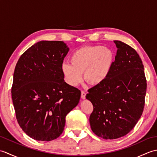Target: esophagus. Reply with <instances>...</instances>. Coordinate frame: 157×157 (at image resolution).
Listing matches in <instances>:
<instances>
[{"instance_id": "1", "label": "esophagus", "mask_w": 157, "mask_h": 157, "mask_svg": "<svg viewBox=\"0 0 157 157\" xmlns=\"http://www.w3.org/2000/svg\"><path fill=\"white\" fill-rule=\"evenodd\" d=\"M86 92H84V91H82L81 98H82V99H85V98H86Z\"/></svg>"}]
</instances>
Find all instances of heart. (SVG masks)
Segmentation results:
<instances>
[{"mask_svg": "<svg viewBox=\"0 0 157 157\" xmlns=\"http://www.w3.org/2000/svg\"><path fill=\"white\" fill-rule=\"evenodd\" d=\"M114 52L101 45L84 46L75 51L70 58L71 64L63 63L61 71L65 82L78 86L83 79L91 85H98L108 78L114 63Z\"/></svg>", "mask_w": 157, "mask_h": 157, "instance_id": "obj_1", "label": "heart"}]
</instances>
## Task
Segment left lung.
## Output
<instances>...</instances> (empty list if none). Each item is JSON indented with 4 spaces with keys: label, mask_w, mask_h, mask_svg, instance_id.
<instances>
[{
    "label": "left lung",
    "mask_w": 157,
    "mask_h": 157,
    "mask_svg": "<svg viewBox=\"0 0 157 157\" xmlns=\"http://www.w3.org/2000/svg\"><path fill=\"white\" fill-rule=\"evenodd\" d=\"M113 42L117 51L108 78L86 96L94 106L90 116L92 132L105 140L121 138L134 128L144 110L147 85L137 52L121 41Z\"/></svg>",
    "instance_id": "1"
}]
</instances>
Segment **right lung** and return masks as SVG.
Instances as JSON below:
<instances>
[{"instance_id": "obj_1", "label": "right lung", "mask_w": 157, "mask_h": 157, "mask_svg": "<svg viewBox=\"0 0 157 157\" xmlns=\"http://www.w3.org/2000/svg\"><path fill=\"white\" fill-rule=\"evenodd\" d=\"M69 48L63 41L42 40L20 56L11 96L22 130L38 141H51L64 130L65 117L78 105L79 90L65 82L61 71Z\"/></svg>"}]
</instances>
